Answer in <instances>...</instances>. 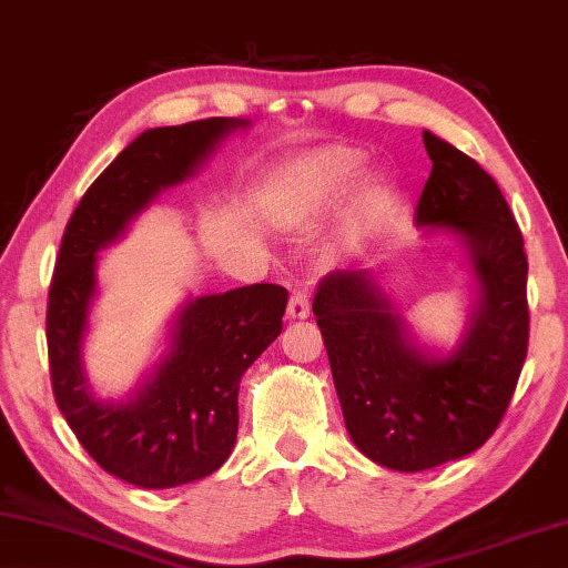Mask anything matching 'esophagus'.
Here are the masks:
<instances>
[{
    "label": "esophagus",
    "instance_id": "1",
    "mask_svg": "<svg viewBox=\"0 0 568 568\" xmlns=\"http://www.w3.org/2000/svg\"><path fill=\"white\" fill-rule=\"evenodd\" d=\"M286 316H290V320H306V316H310V300H306L304 292H294L290 296V304H286Z\"/></svg>",
    "mask_w": 568,
    "mask_h": 568
}]
</instances>
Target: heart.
<instances>
[{
	"label": "heart",
	"mask_w": 568,
	"mask_h": 568,
	"mask_svg": "<svg viewBox=\"0 0 568 568\" xmlns=\"http://www.w3.org/2000/svg\"><path fill=\"white\" fill-rule=\"evenodd\" d=\"M362 164V156L352 152V149H329V152L320 156V166H316V176L324 189H332L349 179ZM389 199V182L382 174H376L366 184V204L369 209H382ZM312 209L304 199H296L278 189L272 194V222L282 232H300L310 222Z\"/></svg>",
	"instance_id": "b5f03b06"
}]
</instances>
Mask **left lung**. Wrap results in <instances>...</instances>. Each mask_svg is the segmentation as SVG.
<instances>
[{
	"mask_svg": "<svg viewBox=\"0 0 568 568\" xmlns=\"http://www.w3.org/2000/svg\"><path fill=\"white\" fill-rule=\"evenodd\" d=\"M432 174L416 226L464 248L474 302L449 352L426 349L376 268L322 278L314 296L344 424L374 464L424 471L462 459L499 426L529 346L524 236L501 189L459 149L424 132Z\"/></svg>",
	"mask_w": 568,
	"mask_h": 568,
	"instance_id": "1",
	"label": "left lung"
}]
</instances>
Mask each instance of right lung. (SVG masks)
<instances>
[{"mask_svg": "<svg viewBox=\"0 0 568 568\" xmlns=\"http://www.w3.org/2000/svg\"><path fill=\"white\" fill-rule=\"evenodd\" d=\"M248 119L212 116L156 126L119 152L74 209L59 246L47 304L49 372L59 412L106 474L142 489H172L214 474L236 442L239 382L282 334L284 286L248 284L189 296L166 349L122 402L89 389L84 336L99 292V252L169 186L192 176Z\"/></svg>", "mask_w": 568, "mask_h": 568, "instance_id": "right-lung-1", "label": "right lung"}]
</instances>
